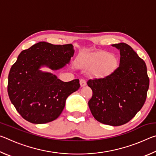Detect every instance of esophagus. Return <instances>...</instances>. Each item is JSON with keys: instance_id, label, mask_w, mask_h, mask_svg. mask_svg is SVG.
<instances>
[{"instance_id": "esophagus-1", "label": "esophagus", "mask_w": 156, "mask_h": 156, "mask_svg": "<svg viewBox=\"0 0 156 156\" xmlns=\"http://www.w3.org/2000/svg\"><path fill=\"white\" fill-rule=\"evenodd\" d=\"M80 85H81L82 87L85 86L86 84H87L86 80H84V79H80Z\"/></svg>"}]
</instances>
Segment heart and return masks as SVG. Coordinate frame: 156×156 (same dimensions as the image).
<instances>
[{"instance_id":"obj_1","label":"heart","mask_w":156,"mask_h":156,"mask_svg":"<svg viewBox=\"0 0 156 156\" xmlns=\"http://www.w3.org/2000/svg\"><path fill=\"white\" fill-rule=\"evenodd\" d=\"M98 62L101 63L98 68V73L102 74V73L112 71L115 67L117 60L113 55H110L106 53V54H102L99 58Z\"/></svg>"}]
</instances>
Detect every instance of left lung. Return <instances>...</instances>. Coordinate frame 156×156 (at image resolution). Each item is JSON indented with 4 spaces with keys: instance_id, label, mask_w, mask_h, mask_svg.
Instances as JSON below:
<instances>
[{
    "instance_id": "left-lung-1",
    "label": "left lung",
    "mask_w": 156,
    "mask_h": 156,
    "mask_svg": "<svg viewBox=\"0 0 156 156\" xmlns=\"http://www.w3.org/2000/svg\"><path fill=\"white\" fill-rule=\"evenodd\" d=\"M112 46L120 50V65L104 77L87 81L93 91L88 105L98 122L120 126L130 121L143 107L149 78L144 61L129 44Z\"/></svg>"
}]
</instances>
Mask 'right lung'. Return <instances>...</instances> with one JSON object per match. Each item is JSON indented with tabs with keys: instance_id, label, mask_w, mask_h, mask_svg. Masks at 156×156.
<instances>
[{
	"instance_id": "obj_1",
	"label": "right lung",
	"mask_w": 156,
	"mask_h": 156,
	"mask_svg": "<svg viewBox=\"0 0 156 156\" xmlns=\"http://www.w3.org/2000/svg\"><path fill=\"white\" fill-rule=\"evenodd\" d=\"M74 50L72 44H52L40 42L21 51L10 69L7 92L20 115L34 124H44L61 114L67 97L80 88L78 79L62 82L51 73L70 61Z\"/></svg>"
}]
</instances>
